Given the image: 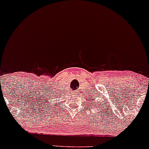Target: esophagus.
I'll return each instance as SVG.
<instances>
[{
    "label": "esophagus",
    "mask_w": 149,
    "mask_h": 149,
    "mask_svg": "<svg viewBox=\"0 0 149 149\" xmlns=\"http://www.w3.org/2000/svg\"><path fill=\"white\" fill-rule=\"evenodd\" d=\"M74 95H77V94H79V91H74Z\"/></svg>",
    "instance_id": "esophagus-1"
}]
</instances>
